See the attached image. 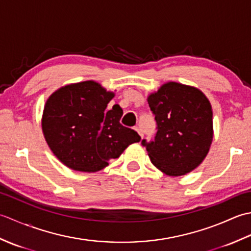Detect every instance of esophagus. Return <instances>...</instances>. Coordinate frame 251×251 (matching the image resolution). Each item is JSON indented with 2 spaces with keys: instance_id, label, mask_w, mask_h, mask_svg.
Listing matches in <instances>:
<instances>
[{
  "instance_id": "obj_1",
  "label": "esophagus",
  "mask_w": 251,
  "mask_h": 251,
  "mask_svg": "<svg viewBox=\"0 0 251 251\" xmlns=\"http://www.w3.org/2000/svg\"><path fill=\"white\" fill-rule=\"evenodd\" d=\"M136 131L138 132V134H139V136L141 137V138H143V132H142V130L139 128V127H136Z\"/></svg>"
}]
</instances>
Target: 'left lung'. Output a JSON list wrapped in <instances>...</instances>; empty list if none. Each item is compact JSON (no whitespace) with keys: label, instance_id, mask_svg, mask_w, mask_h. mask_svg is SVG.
Instances as JSON below:
<instances>
[{"label":"left lung","instance_id":"8db88e82","mask_svg":"<svg viewBox=\"0 0 251 251\" xmlns=\"http://www.w3.org/2000/svg\"><path fill=\"white\" fill-rule=\"evenodd\" d=\"M157 132L151 142L142 140L152 164L165 175L179 177L204 161L214 138L212 109L199 88L167 82L149 95Z\"/></svg>","mask_w":251,"mask_h":251}]
</instances>
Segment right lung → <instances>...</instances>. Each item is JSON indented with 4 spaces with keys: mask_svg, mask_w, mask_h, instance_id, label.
I'll list each match as a JSON object with an SVG mask.
<instances>
[{
    "mask_svg": "<svg viewBox=\"0 0 251 251\" xmlns=\"http://www.w3.org/2000/svg\"><path fill=\"white\" fill-rule=\"evenodd\" d=\"M114 96L99 83L85 81L60 87L47 99L42 130L51 152L67 167L98 172L140 141L137 131L120 123L119 104L106 110Z\"/></svg>",
    "mask_w": 251,
    "mask_h": 251,
    "instance_id": "add662e5",
    "label": "right lung"
}]
</instances>
